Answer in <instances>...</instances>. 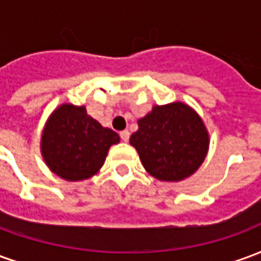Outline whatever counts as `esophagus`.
<instances>
[{
    "mask_svg": "<svg viewBox=\"0 0 261 261\" xmlns=\"http://www.w3.org/2000/svg\"><path fill=\"white\" fill-rule=\"evenodd\" d=\"M120 137H121V140L124 142L128 141V138H130V133H128V130H123L120 131Z\"/></svg>",
    "mask_w": 261,
    "mask_h": 261,
    "instance_id": "34e87169",
    "label": "esophagus"
}]
</instances>
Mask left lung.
I'll use <instances>...</instances> for the list:
<instances>
[{
	"label": "left lung",
	"mask_w": 261,
	"mask_h": 261,
	"mask_svg": "<svg viewBox=\"0 0 261 261\" xmlns=\"http://www.w3.org/2000/svg\"><path fill=\"white\" fill-rule=\"evenodd\" d=\"M130 144L149 175L162 181H180L201 166L210 137L196 110L186 103L173 102L153 106L138 120Z\"/></svg>",
	"instance_id": "obj_1"
}]
</instances>
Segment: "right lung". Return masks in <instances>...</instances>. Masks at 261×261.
<instances>
[{"label":"right lung","mask_w":261,"mask_h":261,"mask_svg":"<svg viewBox=\"0 0 261 261\" xmlns=\"http://www.w3.org/2000/svg\"><path fill=\"white\" fill-rule=\"evenodd\" d=\"M119 141V134L92 119L85 106L64 103L46 121L40 149L54 175L78 181L96 175L109 148Z\"/></svg>","instance_id":"right-lung-1"}]
</instances>
